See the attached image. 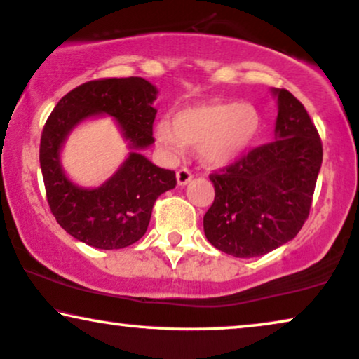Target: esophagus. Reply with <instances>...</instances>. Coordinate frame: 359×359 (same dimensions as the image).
<instances>
[{
	"mask_svg": "<svg viewBox=\"0 0 359 359\" xmlns=\"http://www.w3.org/2000/svg\"><path fill=\"white\" fill-rule=\"evenodd\" d=\"M177 184L180 185V187H184V185H187L190 180H192V172H190L189 169H185V167H182V169L177 170Z\"/></svg>",
	"mask_w": 359,
	"mask_h": 359,
	"instance_id": "esophagus-1",
	"label": "esophagus"
}]
</instances>
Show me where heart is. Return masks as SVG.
Wrapping results in <instances>:
<instances>
[{"label":"heart","mask_w":359,"mask_h":359,"mask_svg":"<svg viewBox=\"0 0 359 359\" xmlns=\"http://www.w3.org/2000/svg\"><path fill=\"white\" fill-rule=\"evenodd\" d=\"M261 130V116L250 103L203 102L175 111L154 128L156 142L169 159H180L189 146L210 167H226L243 159Z\"/></svg>","instance_id":"b5f03b06"}]
</instances>
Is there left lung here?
<instances>
[{"mask_svg":"<svg viewBox=\"0 0 359 359\" xmlns=\"http://www.w3.org/2000/svg\"><path fill=\"white\" fill-rule=\"evenodd\" d=\"M271 92L274 141L210 175L215 200L203 217L205 236L235 257L267 255L297 236L322 167V141L307 109L287 90Z\"/></svg>","mask_w":359,"mask_h":359,"instance_id":"1","label":"left lung"}]
</instances>
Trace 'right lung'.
I'll use <instances>...</instances> for the list:
<instances>
[{
  "label": "right lung",
  "instance_id": "add662e5",
  "mask_svg": "<svg viewBox=\"0 0 359 359\" xmlns=\"http://www.w3.org/2000/svg\"><path fill=\"white\" fill-rule=\"evenodd\" d=\"M157 88L141 76L87 82L65 95L47 119L39 161L47 202L57 223L76 241L98 250H121L141 240L157 197L174 189L175 172L142 154L152 146ZM111 116L128 144L127 159L98 188H82L65 174L60 154L83 121Z\"/></svg>",
  "mask_w": 359,
  "mask_h": 359
}]
</instances>
